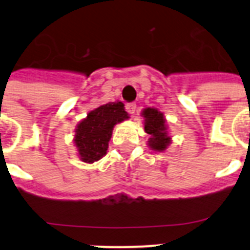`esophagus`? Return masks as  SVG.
<instances>
[{
  "mask_svg": "<svg viewBox=\"0 0 250 250\" xmlns=\"http://www.w3.org/2000/svg\"><path fill=\"white\" fill-rule=\"evenodd\" d=\"M125 109H126V111L129 112V114H135L136 104L135 103H127L126 105H125Z\"/></svg>",
  "mask_w": 250,
  "mask_h": 250,
  "instance_id": "esophagus-1",
  "label": "esophagus"
}]
</instances>
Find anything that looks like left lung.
Segmentation results:
<instances>
[{
    "instance_id": "1",
    "label": "left lung",
    "mask_w": 250,
    "mask_h": 250,
    "mask_svg": "<svg viewBox=\"0 0 250 250\" xmlns=\"http://www.w3.org/2000/svg\"><path fill=\"white\" fill-rule=\"evenodd\" d=\"M145 118V131L151 135L149 144L154 150H165L170 143V138L167 134L164 116L156 109H145L143 111Z\"/></svg>"
}]
</instances>
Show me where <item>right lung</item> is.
<instances>
[{"instance_id":"add662e5","label":"right lung","mask_w":250,"mask_h":250,"mask_svg":"<svg viewBox=\"0 0 250 250\" xmlns=\"http://www.w3.org/2000/svg\"><path fill=\"white\" fill-rule=\"evenodd\" d=\"M123 103H110L87 114V118L79 124L75 135L81 160L94 163L106 154L116 123L127 119Z\"/></svg>"}]
</instances>
